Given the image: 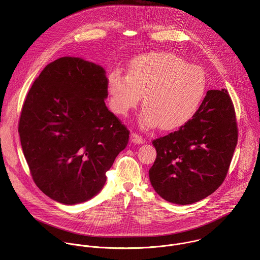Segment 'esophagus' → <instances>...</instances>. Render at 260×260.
<instances>
[{
  "label": "esophagus",
  "instance_id": "obj_1",
  "mask_svg": "<svg viewBox=\"0 0 260 260\" xmlns=\"http://www.w3.org/2000/svg\"><path fill=\"white\" fill-rule=\"evenodd\" d=\"M130 139L135 144H142V143L145 142L144 138L142 136H140L139 134H137V133H132L131 136H130Z\"/></svg>",
  "mask_w": 260,
  "mask_h": 260
}]
</instances>
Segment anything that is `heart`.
<instances>
[{
	"label": "heart",
	"instance_id": "1",
	"mask_svg": "<svg viewBox=\"0 0 260 260\" xmlns=\"http://www.w3.org/2000/svg\"><path fill=\"white\" fill-rule=\"evenodd\" d=\"M207 89L204 71L170 52H149L134 58L128 75L108 79L112 109L126 115L144 95L140 123L170 131L183 126L200 108Z\"/></svg>",
	"mask_w": 260,
	"mask_h": 260
}]
</instances>
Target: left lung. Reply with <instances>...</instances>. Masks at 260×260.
Masks as SVG:
<instances>
[{
  "instance_id": "1",
  "label": "left lung",
  "mask_w": 260,
  "mask_h": 260,
  "mask_svg": "<svg viewBox=\"0 0 260 260\" xmlns=\"http://www.w3.org/2000/svg\"><path fill=\"white\" fill-rule=\"evenodd\" d=\"M238 140L227 90H209L194 117L177 131L152 141L157 156L150 182L165 200L191 204L221 185Z\"/></svg>"
}]
</instances>
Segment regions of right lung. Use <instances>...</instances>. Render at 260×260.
<instances>
[{"mask_svg":"<svg viewBox=\"0 0 260 260\" xmlns=\"http://www.w3.org/2000/svg\"><path fill=\"white\" fill-rule=\"evenodd\" d=\"M108 80L99 65L63 57L48 64L28 92L19 134L32 178L53 200L91 199L129 141L130 131L108 110Z\"/></svg>","mask_w":260,"mask_h":260,"instance_id":"add662e5","label":"right lung"}]
</instances>
